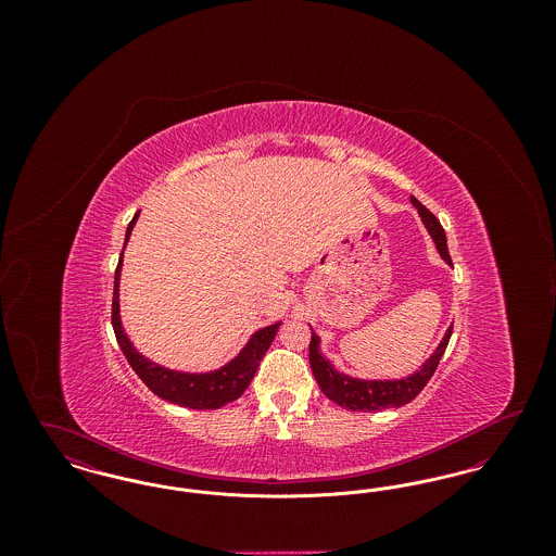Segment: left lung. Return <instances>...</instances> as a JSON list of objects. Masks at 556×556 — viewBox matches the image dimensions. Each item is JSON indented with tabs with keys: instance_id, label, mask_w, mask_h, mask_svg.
<instances>
[{
	"instance_id": "left-lung-1",
	"label": "left lung",
	"mask_w": 556,
	"mask_h": 556,
	"mask_svg": "<svg viewBox=\"0 0 556 556\" xmlns=\"http://www.w3.org/2000/svg\"><path fill=\"white\" fill-rule=\"evenodd\" d=\"M413 206L419 212L424 220L425 229L433 239L442 261L452 266L448 254V243H446V233L440 225V220L425 208L424 204L417 198H410ZM313 338H311V369L317 379L318 388L323 394L333 400L336 404L344 406L348 410H363V413H377L386 408H397L408 404L410 400L419 396V392L427 386L431 375L438 369V363L448 345L450 336H452V325L446 329L444 338L440 340L438 348L429 354V358L415 372L400 377V379H361L352 377L348 372L336 369L333 363L320 352V338L311 327Z\"/></svg>"
}]
</instances>
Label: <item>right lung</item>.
Listing matches in <instances>:
<instances>
[{"mask_svg": "<svg viewBox=\"0 0 556 556\" xmlns=\"http://www.w3.org/2000/svg\"><path fill=\"white\" fill-rule=\"evenodd\" d=\"M137 218H139V212L132 216V220L127 227L125 248L129 243ZM125 248H123V254H121L118 266H116V275H114L112 327H114L118 345H121L123 354L127 356L132 370L137 372V377L156 396L166 400V402L186 406V408L212 410V408H220V406L238 400L245 392V388L250 386V381L254 379V372L258 369L268 345L275 340L281 320H277L273 325H266L263 329H256L238 354L218 369L202 370V372L195 370L193 372V370L168 369L164 365H159V363L150 361L148 356H143L132 345L131 338L127 336L125 325H123V317H121V273H123Z\"/></svg>", "mask_w": 556, "mask_h": 556, "instance_id": "add662e5", "label": "right lung"}]
</instances>
